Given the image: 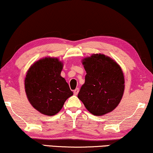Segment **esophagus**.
<instances>
[{
    "mask_svg": "<svg viewBox=\"0 0 153 153\" xmlns=\"http://www.w3.org/2000/svg\"><path fill=\"white\" fill-rule=\"evenodd\" d=\"M79 88H76V89L74 90V94L75 95H77V94H78V92H79Z\"/></svg>",
    "mask_w": 153,
    "mask_h": 153,
    "instance_id": "1",
    "label": "esophagus"
}]
</instances>
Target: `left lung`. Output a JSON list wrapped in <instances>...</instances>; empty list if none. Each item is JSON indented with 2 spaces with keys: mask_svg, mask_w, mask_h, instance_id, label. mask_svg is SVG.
<instances>
[{
  "mask_svg": "<svg viewBox=\"0 0 153 153\" xmlns=\"http://www.w3.org/2000/svg\"><path fill=\"white\" fill-rule=\"evenodd\" d=\"M87 72L85 82L77 97L88 111L102 116L119 104L124 91V76L117 62L104 55L96 54L84 59Z\"/></svg>",
  "mask_w": 153,
  "mask_h": 153,
  "instance_id": "1",
  "label": "left lung"
}]
</instances>
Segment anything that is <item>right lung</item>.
Returning <instances> with one entry per match:
<instances>
[{"label": "right lung", "mask_w": 153, "mask_h": 153, "mask_svg": "<svg viewBox=\"0 0 153 153\" xmlns=\"http://www.w3.org/2000/svg\"><path fill=\"white\" fill-rule=\"evenodd\" d=\"M62 67L57 58L46 57L35 62L27 73L25 89L27 99L43 114H56L74 94L60 76Z\"/></svg>", "instance_id": "obj_1"}]
</instances>
